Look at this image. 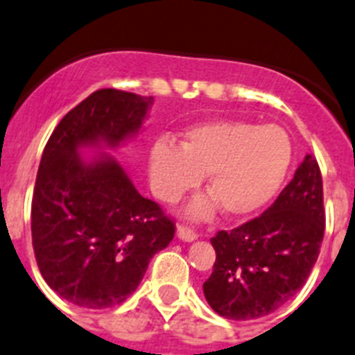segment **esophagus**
<instances>
[{
	"label": "esophagus",
	"mask_w": 355,
	"mask_h": 355,
	"mask_svg": "<svg viewBox=\"0 0 355 355\" xmlns=\"http://www.w3.org/2000/svg\"><path fill=\"white\" fill-rule=\"evenodd\" d=\"M177 238H178V240H182V241H194L198 238V234L194 233V231L187 230V227L178 226L177 227Z\"/></svg>",
	"instance_id": "34e87169"
}]
</instances>
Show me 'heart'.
<instances>
[{
    "instance_id": "b5f03b06",
    "label": "heart",
    "mask_w": 355,
    "mask_h": 355,
    "mask_svg": "<svg viewBox=\"0 0 355 355\" xmlns=\"http://www.w3.org/2000/svg\"><path fill=\"white\" fill-rule=\"evenodd\" d=\"M293 161V144L280 125L248 121H214L184 132L180 145L152 147L148 171L155 196L175 203L207 175L211 196L189 205L187 217L203 220L218 207L247 215L273 200Z\"/></svg>"
}]
</instances>
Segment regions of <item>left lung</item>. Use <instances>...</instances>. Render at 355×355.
<instances>
[{
    "instance_id": "8db88e82",
    "label": "left lung",
    "mask_w": 355,
    "mask_h": 355,
    "mask_svg": "<svg viewBox=\"0 0 355 355\" xmlns=\"http://www.w3.org/2000/svg\"><path fill=\"white\" fill-rule=\"evenodd\" d=\"M324 224L322 175L317 159L306 154L264 214L210 240L217 257L203 293L214 312L254 320L286 304L319 257Z\"/></svg>"
}]
</instances>
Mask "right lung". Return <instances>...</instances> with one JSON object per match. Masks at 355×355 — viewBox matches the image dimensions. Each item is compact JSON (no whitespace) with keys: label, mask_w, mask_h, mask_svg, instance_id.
<instances>
[{"label":"right lung","mask_w":355,"mask_h":355,"mask_svg":"<svg viewBox=\"0 0 355 355\" xmlns=\"http://www.w3.org/2000/svg\"><path fill=\"white\" fill-rule=\"evenodd\" d=\"M152 96L99 89L69 110L43 148L31 203L40 273L54 293L91 310L121 304L175 224L132 185L114 150L137 137ZM94 150L92 156L81 152Z\"/></svg>","instance_id":"1"}]
</instances>
